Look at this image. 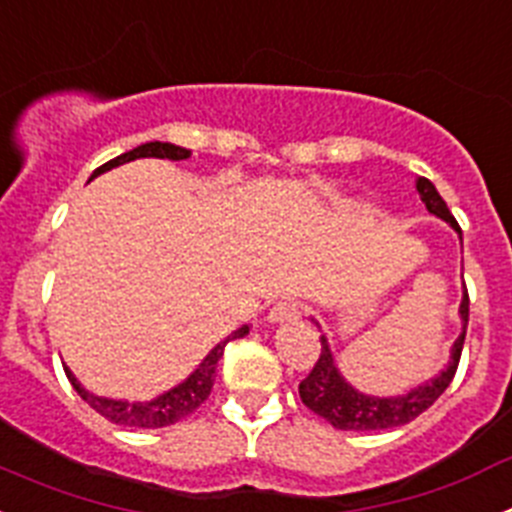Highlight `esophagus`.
<instances>
[{
    "mask_svg": "<svg viewBox=\"0 0 512 512\" xmlns=\"http://www.w3.org/2000/svg\"><path fill=\"white\" fill-rule=\"evenodd\" d=\"M297 318H300V305L295 300H279L269 310L271 323H292Z\"/></svg>",
    "mask_w": 512,
    "mask_h": 512,
    "instance_id": "34e87169",
    "label": "esophagus"
}]
</instances>
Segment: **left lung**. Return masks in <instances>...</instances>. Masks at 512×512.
I'll return each mask as SVG.
<instances>
[{
  "mask_svg": "<svg viewBox=\"0 0 512 512\" xmlns=\"http://www.w3.org/2000/svg\"><path fill=\"white\" fill-rule=\"evenodd\" d=\"M415 189L420 194V202L428 207V212H433L436 217L446 220L456 233H461L459 223L454 220L451 210L446 207V202L441 200V194L436 192L425 176L415 179ZM461 320H464V330L461 336L456 338L454 348H451V361L449 366L438 374L433 382L423 384L418 390L408 392L405 397H369L361 395L359 390H354L346 379L338 374L336 364H333V354H330L328 341L320 336V356L312 366V372L307 374L300 382V397L307 408L315 415L328 420L333 428H341V431H384V428H397V425H405L410 420L418 418L420 413L431 408L433 402L446 392V387L454 379L456 369H459L461 348H464V336H467V323H469V292L464 289V300H461Z\"/></svg>",
  "mask_w": 512,
  "mask_h": 512,
  "instance_id": "obj_1",
  "label": "left lung"
}]
</instances>
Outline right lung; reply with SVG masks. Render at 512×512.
Listing matches in <instances>:
<instances>
[{
    "instance_id": "1",
    "label": "right lung",
    "mask_w": 512,
    "mask_h": 512,
    "mask_svg": "<svg viewBox=\"0 0 512 512\" xmlns=\"http://www.w3.org/2000/svg\"><path fill=\"white\" fill-rule=\"evenodd\" d=\"M189 156H192V153H189L187 148H179V146H171V143H158V140H153V143H143V146L133 148V151L122 153V156H117V158H112V161H107V164H102L97 171H94L92 179L94 176L104 174V171L115 169V166L135 161V158H171V161H182V158H189ZM246 333H248V325H243L241 330H235L233 336L225 338L223 343H217L210 354H207V359L197 366V372L189 374L187 382H182L179 387H174L171 392H166V395L156 397V400H151V402L107 400V397H97V395H92V392L84 390V387L76 382V377L69 372V369H66V377H69V382L74 384V390L79 392L81 400L89 402V408L97 410V413L104 415V418L110 420V423L128 425V428H164V425H171V423H176V420L187 418L189 413H194V410L200 408L202 402L210 397L212 384H215L217 361L223 359L225 343L233 341V338H243Z\"/></svg>"
}]
</instances>
